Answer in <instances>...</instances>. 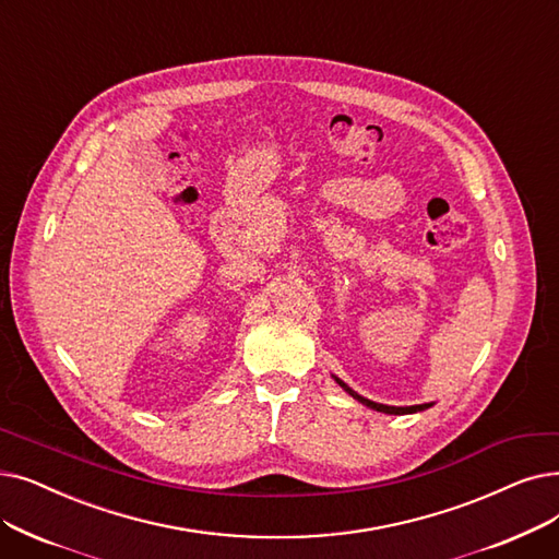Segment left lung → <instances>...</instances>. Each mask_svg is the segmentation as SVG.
<instances>
[{
	"label": "left lung",
	"instance_id": "1",
	"mask_svg": "<svg viewBox=\"0 0 559 559\" xmlns=\"http://www.w3.org/2000/svg\"><path fill=\"white\" fill-rule=\"evenodd\" d=\"M335 379V383L343 388L345 393H349L356 402H360L362 406H368V408H372V411H379V414H388V416H406V414H418V411H425V408H429V406H433V402H427V404H414V406H388V404H379V402H372V400H368V397H362V395H358L356 391H352V388L343 381V379H337V377H333Z\"/></svg>",
	"mask_w": 559,
	"mask_h": 559
}]
</instances>
